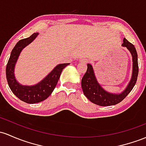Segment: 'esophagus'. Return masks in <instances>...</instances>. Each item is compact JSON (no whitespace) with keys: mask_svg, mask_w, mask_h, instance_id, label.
<instances>
[{"mask_svg":"<svg viewBox=\"0 0 146 146\" xmlns=\"http://www.w3.org/2000/svg\"><path fill=\"white\" fill-rule=\"evenodd\" d=\"M80 62H83V63H87L88 61L86 60V59H82V60H80Z\"/></svg>","mask_w":146,"mask_h":146,"instance_id":"obj_1","label":"esophagus"}]
</instances>
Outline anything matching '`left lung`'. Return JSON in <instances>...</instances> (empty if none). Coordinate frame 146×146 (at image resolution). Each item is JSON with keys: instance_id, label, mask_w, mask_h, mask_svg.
<instances>
[{"instance_id": "1", "label": "left lung", "mask_w": 146, "mask_h": 146, "mask_svg": "<svg viewBox=\"0 0 146 146\" xmlns=\"http://www.w3.org/2000/svg\"><path fill=\"white\" fill-rule=\"evenodd\" d=\"M130 52L132 57V73L130 81L125 89L121 93H110L104 89L97 80L92 65L87 64V70L82 79L81 85L84 96L93 103L100 106H110L121 102L135 85L139 73L138 55L133 44L129 43L125 38L123 39L122 44Z\"/></svg>"}]
</instances>
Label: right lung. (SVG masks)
<instances>
[{
    "label": "right lung",
    "instance_id": "right-lung-1",
    "mask_svg": "<svg viewBox=\"0 0 146 146\" xmlns=\"http://www.w3.org/2000/svg\"><path fill=\"white\" fill-rule=\"evenodd\" d=\"M38 35V33H34L30 37L20 40L11 52L6 66V78L11 91L21 100L29 104L38 103L48 98L57 85L62 71L66 66L70 64V63H66L57 65L42 80L35 85L20 84L16 79L14 74L16 64L23 49L33 42Z\"/></svg>",
    "mask_w": 146,
    "mask_h": 146
}]
</instances>
